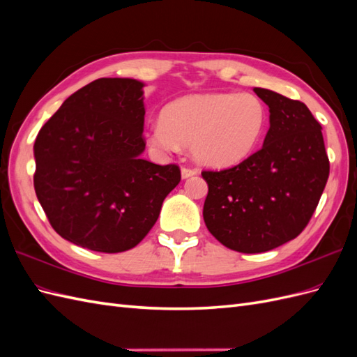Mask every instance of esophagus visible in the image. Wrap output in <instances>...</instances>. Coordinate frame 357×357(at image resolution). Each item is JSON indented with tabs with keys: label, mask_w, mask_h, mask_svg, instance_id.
Returning <instances> with one entry per match:
<instances>
[{
	"label": "esophagus",
	"mask_w": 357,
	"mask_h": 357,
	"mask_svg": "<svg viewBox=\"0 0 357 357\" xmlns=\"http://www.w3.org/2000/svg\"><path fill=\"white\" fill-rule=\"evenodd\" d=\"M197 172H198L197 169H192V168L183 167V168H181V177H183V178H189V177H192V176H195Z\"/></svg>",
	"instance_id": "obj_1"
}]
</instances>
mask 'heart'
Here are the masks:
<instances>
[{
  "instance_id": "obj_1",
  "label": "heart",
  "mask_w": 357,
  "mask_h": 357,
  "mask_svg": "<svg viewBox=\"0 0 357 357\" xmlns=\"http://www.w3.org/2000/svg\"><path fill=\"white\" fill-rule=\"evenodd\" d=\"M266 121V107L255 93H193L169 102L150 125L147 138L160 153L185 144L198 164L228 168L255 152Z\"/></svg>"
}]
</instances>
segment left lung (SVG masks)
<instances>
[{
  "mask_svg": "<svg viewBox=\"0 0 357 357\" xmlns=\"http://www.w3.org/2000/svg\"><path fill=\"white\" fill-rule=\"evenodd\" d=\"M253 91L269 107L262 149L229 169L202 171L208 185L204 222L215 240L240 253L296 238L329 177L321 126L308 107L274 91Z\"/></svg>",
  "mask_w": 357,
  "mask_h": 357,
  "instance_id": "left-lung-1",
  "label": "left lung"
}]
</instances>
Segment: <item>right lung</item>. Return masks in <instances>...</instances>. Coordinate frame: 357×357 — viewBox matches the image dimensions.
I'll return each mask as SVG.
<instances>
[{
	"label": "right lung",
	"instance_id": "add662e5",
	"mask_svg": "<svg viewBox=\"0 0 357 357\" xmlns=\"http://www.w3.org/2000/svg\"><path fill=\"white\" fill-rule=\"evenodd\" d=\"M144 83L98 79L63 101L34 143V188L62 238L93 252L135 247L180 183L174 164L142 158Z\"/></svg>",
	"mask_w": 357,
	"mask_h": 357
}]
</instances>
